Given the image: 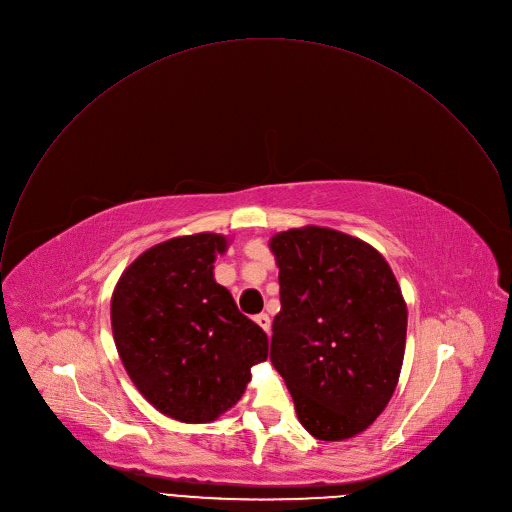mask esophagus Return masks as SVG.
Here are the masks:
<instances>
[{
  "label": "esophagus",
  "instance_id": "34e87169",
  "mask_svg": "<svg viewBox=\"0 0 512 512\" xmlns=\"http://www.w3.org/2000/svg\"><path fill=\"white\" fill-rule=\"evenodd\" d=\"M254 321H256V323H258V325H260L268 335H270V317H268V315H264V313H262V315H256V317H254Z\"/></svg>",
  "mask_w": 512,
  "mask_h": 512
}]
</instances>
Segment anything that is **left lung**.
<instances>
[{"mask_svg":"<svg viewBox=\"0 0 512 512\" xmlns=\"http://www.w3.org/2000/svg\"><path fill=\"white\" fill-rule=\"evenodd\" d=\"M280 284L270 361L311 436L351 438L389 403L407 309L385 258L337 230L306 226L270 240Z\"/></svg>","mask_w":512,"mask_h":512,"instance_id":"8db88e82","label":"left lung"}]
</instances>
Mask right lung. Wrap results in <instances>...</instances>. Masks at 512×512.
Returning <instances> with one entry per match:
<instances>
[{
    "mask_svg": "<svg viewBox=\"0 0 512 512\" xmlns=\"http://www.w3.org/2000/svg\"><path fill=\"white\" fill-rule=\"evenodd\" d=\"M220 234L181 236L143 252L111 300L119 357L157 410L208 424L242 397L250 367L266 361L268 337L214 280Z\"/></svg>",
    "mask_w": 512,
    "mask_h": 512,
    "instance_id": "add662e5",
    "label": "right lung"
}]
</instances>
